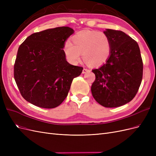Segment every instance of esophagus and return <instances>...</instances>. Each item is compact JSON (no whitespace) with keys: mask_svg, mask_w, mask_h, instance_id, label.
<instances>
[{"mask_svg":"<svg viewBox=\"0 0 156 156\" xmlns=\"http://www.w3.org/2000/svg\"><path fill=\"white\" fill-rule=\"evenodd\" d=\"M89 71H90V70L88 69V68H84L83 70V73H86L87 72H89Z\"/></svg>","mask_w":156,"mask_h":156,"instance_id":"esophagus-1","label":"esophagus"}]
</instances>
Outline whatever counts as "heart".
<instances>
[{
    "mask_svg": "<svg viewBox=\"0 0 156 156\" xmlns=\"http://www.w3.org/2000/svg\"><path fill=\"white\" fill-rule=\"evenodd\" d=\"M71 40L72 42L64 43V52L72 63L77 62L83 53V57L88 64L97 66L104 64L111 55V41L104 32L85 30L77 32Z\"/></svg>",
    "mask_w": 156,
    "mask_h": 156,
    "instance_id": "heart-1",
    "label": "heart"
}]
</instances>
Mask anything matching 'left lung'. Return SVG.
<instances>
[{
  "label": "left lung",
  "instance_id": "8db88e82",
  "mask_svg": "<svg viewBox=\"0 0 156 156\" xmlns=\"http://www.w3.org/2000/svg\"><path fill=\"white\" fill-rule=\"evenodd\" d=\"M110 39L111 55L105 64L92 69L96 79L91 92L95 100L105 107H117L131 101L143 79V63L139 45L120 30L106 29Z\"/></svg>",
  "mask_w": 156,
  "mask_h": 156
}]
</instances>
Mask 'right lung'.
Instances as JSON below:
<instances>
[{
  "mask_svg": "<svg viewBox=\"0 0 156 156\" xmlns=\"http://www.w3.org/2000/svg\"><path fill=\"white\" fill-rule=\"evenodd\" d=\"M68 27L31 34L17 51L13 75L23 98L41 108L58 107L67 97L71 84L83 67L66 60L64 42L73 33Z\"/></svg>",
  "mask_w": 156,
  "mask_h": 156,
  "instance_id": "add662e5",
  "label": "right lung"
}]
</instances>
